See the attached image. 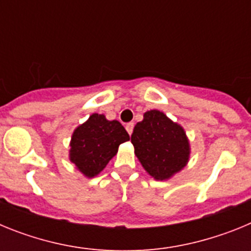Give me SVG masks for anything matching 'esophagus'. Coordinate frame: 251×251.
Masks as SVG:
<instances>
[{
	"label": "esophagus",
	"instance_id": "obj_1",
	"mask_svg": "<svg viewBox=\"0 0 251 251\" xmlns=\"http://www.w3.org/2000/svg\"><path fill=\"white\" fill-rule=\"evenodd\" d=\"M133 128H134V123H132V122H130V123L126 124V129H127V132L129 133V136H130V134H132Z\"/></svg>",
	"mask_w": 251,
	"mask_h": 251
}]
</instances>
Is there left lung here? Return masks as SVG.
Listing matches in <instances>:
<instances>
[{
  "mask_svg": "<svg viewBox=\"0 0 251 251\" xmlns=\"http://www.w3.org/2000/svg\"><path fill=\"white\" fill-rule=\"evenodd\" d=\"M130 142L145 170L161 181L182 170L190 156L183 128L159 110L145 113L143 121L133 129Z\"/></svg>",
  "mask_w": 251,
  "mask_h": 251,
  "instance_id": "left-lung-1",
  "label": "left lung"
}]
</instances>
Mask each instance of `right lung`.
Instances as JSON below:
<instances>
[{
    "instance_id": "add662e5",
    "label": "right lung",
    "mask_w": 251,
    "mask_h": 251,
    "mask_svg": "<svg viewBox=\"0 0 251 251\" xmlns=\"http://www.w3.org/2000/svg\"><path fill=\"white\" fill-rule=\"evenodd\" d=\"M127 141L129 134L118 121H106L103 114L95 113L73 133L70 161L86 177H94Z\"/></svg>"
}]
</instances>
